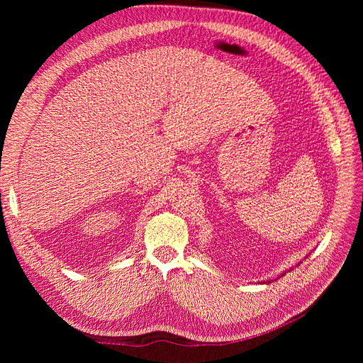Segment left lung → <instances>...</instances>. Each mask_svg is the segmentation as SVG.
<instances>
[{"instance_id":"obj_1","label":"left lung","mask_w":363,"mask_h":363,"mask_svg":"<svg viewBox=\"0 0 363 363\" xmlns=\"http://www.w3.org/2000/svg\"><path fill=\"white\" fill-rule=\"evenodd\" d=\"M268 283H269V281H268Z\"/></svg>"}]
</instances>
